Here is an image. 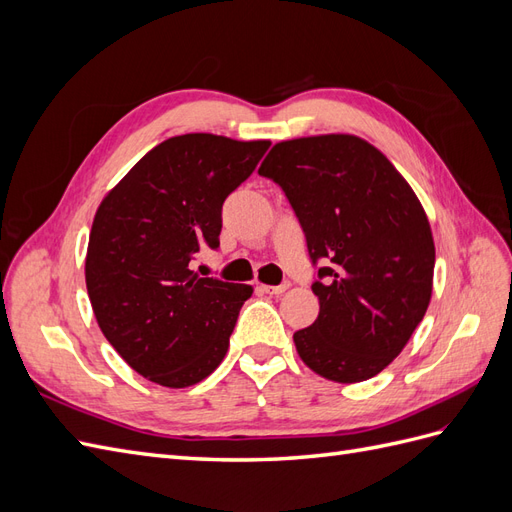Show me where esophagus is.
Segmentation results:
<instances>
[{
    "mask_svg": "<svg viewBox=\"0 0 512 512\" xmlns=\"http://www.w3.org/2000/svg\"><path fill=\"white\" fill-rule=\"evenodd\" d=\"M258 290H260V292H265V294H271V297H277V294H282V292H286V290H288V284H280V286H267V284H260V286H258Z\"/></svg>",
    "mask_w": 512,
    "mask_h": 512,
    "instance_id": "34e87169",
    "label": "esophagus"
}]
</instances>
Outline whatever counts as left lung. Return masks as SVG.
<instances>
[{
	"mask_svg": "<svg viewBox=\"0 0 512 512\" xmlns=\"http://www.w3.org/2000/svg\"><path fill=\"white\" fill-rule=\"evenodd\" d=\"M258 173L284 190L318 269L314 324L292 335L333 382L374 378L404 350L431 299V226L408 181L352 134L277 143Z\"/></svg>",
	"mask_w": 512,
	"mask_h": 512,
	"instance_id": "1",
	"label": "left lung"
}]
</instances>
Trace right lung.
<instances>
[{
    "label": "right lung",
    "mask_w": 512,
    "mask_h": 512,
    "mask_svg": "<svg viewBox=\"0 0 512 512\" xmlns=\"http://www.w3.org/2000/svg\"><path fill=\"white\" fill-rule=\"evenodd\" d=\"M269 141L183 134L153 147L104 196L89 232L91 307L123 361L185 389L222 363L252 286L200 277V247H220L222 205Z\"/></svg>",
    "instance_id": "right-lung-1"
}]
</instances>
